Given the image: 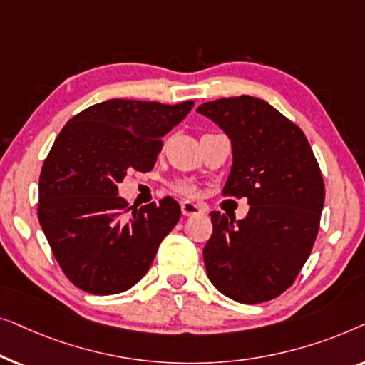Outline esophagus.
<instances>
[{
	"mask_svg": "<svg viewBox=\"0 0 365 365\" xmlns=\"http://www.w3.org/2000/svg\"><path fill=\"white\" fill-rule=\"evenodd\" d=\"M182 213L185 217H193V215H202L203 208L202 205L193 203V202H183L182 203Z\"/></svg>",
	"mask_w": 365,
	"mask_h": 365,
	"instance_id": "esophagus-1",
	"label": "esophagus"
}]
</instances>
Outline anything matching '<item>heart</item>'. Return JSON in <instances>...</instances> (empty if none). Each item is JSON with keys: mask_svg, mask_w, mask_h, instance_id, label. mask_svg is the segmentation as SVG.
Masks as SVG:
<instances>
[{"mask_svg": "<svg viewBox=\"0 0 365 365\" xmlns=\"http://www.w3.org/2000/svg\"><path fill=\"white\" fill-rule=\"evenodd\" d=\"M173 188H175V192L187 195V197H193V195H197V187L187 180H180V182L173 183Z\"/></svg>", "mask_w": 365, "mask_h": 365, "instance_id": "obj_1", "label": "heart"}]
</instances>
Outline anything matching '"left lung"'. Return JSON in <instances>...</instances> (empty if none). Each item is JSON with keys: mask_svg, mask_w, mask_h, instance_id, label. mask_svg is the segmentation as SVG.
Wrapping results in <instances>:
<instances>
[{"mask_svg": "<svg viewBox=\"0 0 365 365\" xmlns=\"http://www.w3.org/2000/svg\"><path fill=\"white\" fill-rule=\"evenodd\" d=\"M197 112L232 138L233 165L222 195L250 205L238 222L210 213L208 278L243 304L274 299L294 283L319 232L326 195L319 163L299 127L258 97H223Z\"/></svg>", "mask_w": 365, "mask_h": 365, "instance_id": "8db88e82", "label": "left lung"}]
</instances>
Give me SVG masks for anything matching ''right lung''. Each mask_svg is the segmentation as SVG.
Listing matches in <instances>:
<instances>
[{
  "mask_svg": "<svg viewBox=\"0 0 365 365\" xmlns=\"http://www.w3.org/2000/svg\"><path fill=\"white\" fill-rule=\"evenodd\" d=\"M195 102L110 99L63 127L39 175L38 218L58 264L91 294H117L143 278L162 240L180 220L170 197L129 215L117 183L129 170L150 172L162 137Z\"/></svg>",
  "mask_w": 365,
  "mask_h": 365,
  "instance_id": "1",
  "label": "right lung"
}]
</instances>
